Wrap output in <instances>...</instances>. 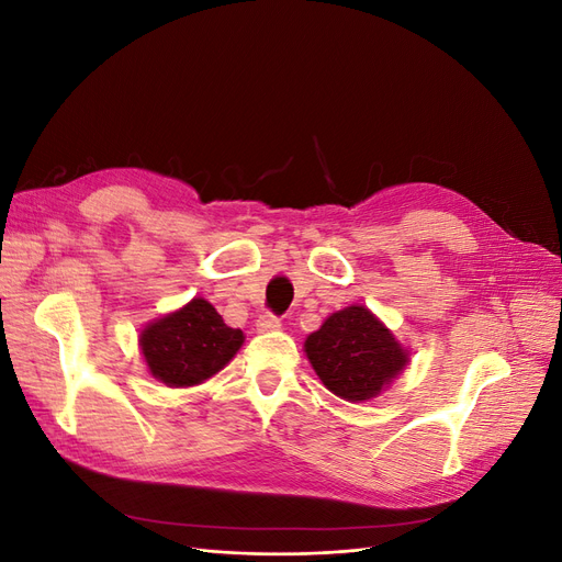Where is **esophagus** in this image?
Instances as JSON below:
<instances>
[{"label":"esophagus","instance_id":"1","mask_svg":"<svg viewBox=\"0 0 562 562\" xmlns=\"http://www.w3.org/2000/svg\"><path fill=\"white\" fill-rule=\"evenodd\" d=\"M281 326V318L274 316L271 312H265L260 318H258V330L260 333H269V330H277Z\"/></svg>","mask_w":562,"mask_h":562}]
</instances>
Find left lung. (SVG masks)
Listing matches in <instances>:
<instances>
[{
    "instance_id": "obj_1",
    "label": "left lung",
    "mask_w": 562,
    "mask_h": 562,
    "mask_svg": "<svg viewBox=\"0 0 562 562\" xmlns=\"http://www.w3.org/2000/svg\"><path fill=\"white\" fill-rule=\"evenodd\" d=\"M304 353L326 389L351 403L380 396L411 361V351L361 304L323 321L304 339Z\"/></svg>"
}]
</instances>
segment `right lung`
<instances>
[{"label": "right lung", "instance_id": "1", "mask_svg": "<svg viewBox=\"0 0 562 562\" xmlns=\"http://www.w3.org/2000/svg\"><path fill=\"white\" fill-rule=\"evenodd\" d=\"M138 342L149 375L180 389L223 370L241 349L244 333L229 328L209 300L194 297L178 312L147 323Z\"/></svg>", "mask_w": 562, "mask_h": 562}]
</instances>
